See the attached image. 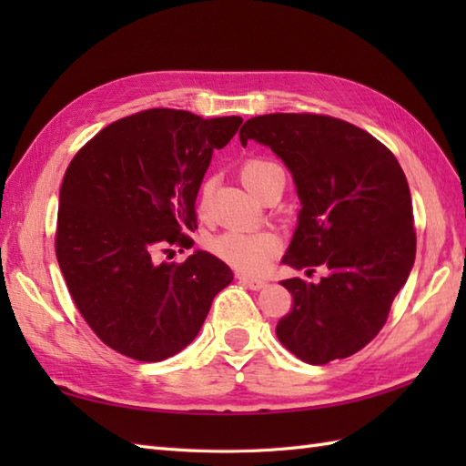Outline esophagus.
I'll return each instance as SVG.
<instances>
[{
  "instance_id": "34e87169",
  "label": "esophagus",
  "mask_w": 466,
  "mask_h": 466,
  "mask_svg": "<svg viewBox=\"0 0 466 466\" xmlns=\"http://www.w3.org/2000/svg\"><path fill=\"white\" fill-rule=\"evenodd\" d=\"M236 279H238L246 286V289H250V290H260V289H264V286H266L264 280L252 279V276H246V274H238V276H236Z\"/></svg>"
}]
</instances>
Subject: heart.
Masks as SVG:
<instances>
[{"label":"heart","mask_w":466,"mask_h":466,"mask_svg":"<svg viewBox=\"0 0 466 466\" xmlns=\"http://www.w3.org/2000/svg\"><path fill=\"white\" fill-rule=\"evenodd\" d=\"M240 176L244 184L258 196L262 187L268 184L274 176H284V170L272 160L252 157V160H246L242 164ZM212 190L214 180L212 177H206L200 186V194H198V208H200V212H206L208 206H210ZM208 248H210L218 258L230 264L232 268L254 274L264 270L274 256L279 254L280 238L268 230H240V228H232V230H226L214 236V238L208 242Z\"/></svg>","instance_id":"heart-1"}]
</instances>
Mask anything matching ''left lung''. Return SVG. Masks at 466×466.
Segmentation results:
<instances>
[{
  "label": "left lung",
  "mask_w": 466,
  "mask_h": 466,
  "mask_svg": "<svg viewBox=\"0 0 466 466\" xmlns=\"http://www.w3.org/2000/svg\"><path fill=\"white\" fill-rule=\"evenodd\" d=\"M282 157L300 198L284 264L320 282L282 280L292 309L276 324L279 340L309 364L364 349L389 319L417 252L407 176L394 154L362 127L320 114H266L242 126Z\"/></svg>",
  "instance_id": "obj_1"
}]
</instances>
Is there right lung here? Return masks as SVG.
Masks as SVG:
<instances>
[{
    "label": "right lung",
    "instance_id": "obj_1",
    "mask_svg": "<svg viewBox=\"0 0 466 466\" xmlns=\"http://www.w3.org/2000/svg\"><path fill=\"white\" fill-rule=\"evenodd\" d=\"M242 124L152 107L126 116L69 162L59 190L56 256L67 290L97 339L142 362L190 344L214 296L234 274L196 250L184 262L160 254L192 248L196 196L210 166Z\"/></svg>",
    "mask_w": 466,
    "mask_h": 466
}]
</instances>
